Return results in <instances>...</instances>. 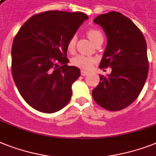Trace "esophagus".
Returning <instances> with one entry per match:
<instances>
[{"mask_svg": "<svg viewBox=\"0 0 156 156\" xmlns=\"http://www.w3.org/2000/svg\"><path fill=\"white\" fill-rule=\"evenodd\" d=\"M81 74H82V76H86L87 75V74H89V72L87 71V70H84V69H82V70H81Z\"/></svg>", "mask_w": 156, "mask_h": 156, "instance_id": "1", "label": "esophagus"}]
</instances>
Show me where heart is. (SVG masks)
Segmentation results:
<instances>
[{"label": "heart", "instance_id": "b5f03b06", "mask_svg": "<svg viewBox=\"0 0 156 156\" xmlns=\"http://www.w3.org/2000/svg\"><path fill=\"white\" fill-rule=\"evenodd\" d=\"M87 35L94 43H95L99 39L103 38V36H102L101 31H99L97 29H94V28L90 29L87 31ZM76 41H77L76 35H73V36L70 37V38L69 39L68 43H67V49L69 51H74V48H75ZM94 59L93 58L87 56V55H83V54H78V55L72 58L73 65L80 67L82 69H90L94 64Z\"/></svg>", "mask_w": 156, "mask_h": 156}]
</instances>
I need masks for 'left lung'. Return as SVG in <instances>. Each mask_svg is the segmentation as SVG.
I'll return each mask as SVG.
<instances>
[{
    "label": "left lung",
    "mask_w": 156,
    "mask_h": 156,
    "mask_svg": "<svg viewBox=\"0 0 156 156\" xmlns=\"http://www.w3.org/2000/svg\"><path fill=\"white\" fill-rule=\"evenodd\" d=\"M106 34L107 44L99 67H111L92 90L97 103L108 111L126 108L140 95L148 74L147 43L139 28L122 13L110 12L94 19Z\"/></svg>",
    "instance_id": "left-lung-1"
}]
</instances>
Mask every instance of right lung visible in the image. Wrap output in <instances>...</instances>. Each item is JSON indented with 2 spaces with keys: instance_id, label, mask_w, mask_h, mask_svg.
<instances>
[{
  "instance_id": "add662e5",
  "label": "right lung",
  "mask_w": 156,
  "mask_h": 156,
  "mask_svg": "<svg viewBox=\"0 0 156 156\" xmlns=\"http://www.w3.org/2000/svg\"><path fill=\"white\" fill-rule=\"evenodd\" d=\"M88 16L81 12L47 11L34 15L19 30L12 46V74L30 107L44 113L69 102L80 69L67 63V43ZM63 64L58 67V63Z\"/></svg>"
}]
</instances>
